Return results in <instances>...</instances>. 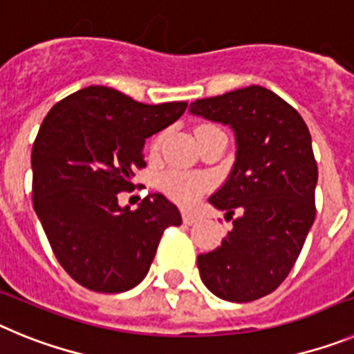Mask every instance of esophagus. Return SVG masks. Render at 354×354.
I'll return each mask as SVG.
<instances>
[{"label": "esophagus", "mask_w": 354, "mask_h": 354, "mask_svg": "<svg viewBox=\"0 0 354 354\" xmlns=\"http://www.w3.org/2000/svg\"><path fill=\"white\" fill-rule=\"evenodd\" d=\"M200 218L196 214H193V212H189V211H183V221L186 225H193V223H196V221H198Z\"/></svg>", "instance_id": "1"}]
</instances>
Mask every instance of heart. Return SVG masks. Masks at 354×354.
<instances>
[{"instance_id": "obj_1", "label": "heart", "mask_w": 354, "mask_h": 354, "mask_svg": "<svg viewBox=\"0 0 354 354\" xmlns=\"http://www.w3.org/2000/svg\"><path fill=\"white\" fill-rule=\"evenodd\" d=\"M161 138L156 140L154 149H158ZM162 189L175 198L177 202H183V204H189L200 193L205 189V180L195 179V177H186V175H177L170 174L162 179Z\"/></svg>"}]
</instances>
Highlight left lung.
I'll list each match as a JSON object with an SVG mask.
<instances>
[{
  "label": "left lung",
  "mask_w": 354,
  "mask_h": 354,
  "mask_svg": "<svg viewBox=\"0 0 354 354\" xmlns=\"http://www.w3.org/2000/svg\"><path fill=\"white\" fill-rule=\"evenodd\" d=\"M189 113L236 136L234 167L209 204L237 218L221 246L196 257L200 278L218 298L253 301L286 280L314 223L310 133L292 106L259 84L198 99Z\"/></svg>",
  "instance_id": "8db88e82"
}]
</instances>
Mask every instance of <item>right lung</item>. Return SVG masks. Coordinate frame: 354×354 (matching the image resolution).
Instances as JSON below:
<instances>
[{"label":"right lung","mask_w":354,"mask_h":354,"mask_svg":"<svg viewBox=\"0 0 354 354\" xmlns=\"http://www.w3.org/2000/svg\"><path fill=\"white\" fill-rule=\"evenodd\" d=\"M187 102L143 104L92 84L51 108L31 150L33 209L53 253L80 286L124 292L149 273L165 228L180 225L177 205L161 193L136 211L120 207L143 145L186 111Z\"/></svg>","instance_id":"add662e5"}]
</instances>
